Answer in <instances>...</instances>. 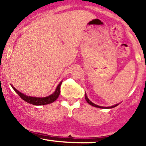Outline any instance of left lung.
<instances>
[{
	"label": "left lung",
	"mask_w": 146,
	"mask_h": 146,
	"mask_svg": "<svg viewBox=\"0 0 146 146\" xmlns=\"http://www.w3.org/2000/svg\"><path fill=\"white\" fill-rule=\"evenodd\" d=\"M85 98H86V101H87V102H88V104H89L90 105H91V106H94V107H96V108H113L116 107V106H117L118 105H119V104H116V105H114V106H111V107H102V106H97V105H96V104H93V103L92 102V101H90L89 99H88V96H87L86 94H85Z\"/></svg>",
	"instance_id": "8db88e82"
}]
</instances>
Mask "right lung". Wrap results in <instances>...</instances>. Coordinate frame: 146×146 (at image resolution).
<instances>
[{
	"instance_id": "1",
	"label": "right lung",
	"mask_w": 146,
	"mask_h": 146,
	"mask_svg": "<svg viewBox=\"0 0 146 146\" xmlns=\"http://www.w3.org/2000/svg\"><path fill=\"white\" fill-rule=\"evenodd\" d=\"M62 82L63 81L60 82L59 84L58 85L56 89L55 92L53 93V94L50 95V96H46V97H42V98L27 96V95L23 94V93L20 92L19 90H16L14 87L11 86H11L12 87L13 89H14V90L19 95V96H20L21 99L24 100L25 101H26V102L29 103V104H33L34 106H42V105L52 104V103H53L54 101H55L56 100L58 99V96H59L60 94V85H61Z\"/></svg>"
}]
</instances>
